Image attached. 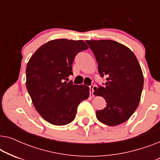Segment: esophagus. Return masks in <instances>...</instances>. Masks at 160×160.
Masks as SVG:
<instances>
[{
  "label": "esophagus",
  "instance_id": "1",
  "mask_svg": "<svg viewBox=\"0 0 160 160\" xmlns=\"http://www.w3.org/2000/svg\"><path fill=\"white\" fill-rule=\"evenodd\" d=\"M94 88H95V85L92 84L91 86H89V92H90V95H92V96H94V95H93Z\"/></svg>",
  "mask_w": 160,
  "mask_h": 160
}]
</instances>
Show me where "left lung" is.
Here are the masks:
<instances>
[{"instance_id":"left-lung-1","label":"left lung","mask_w":160,"mask_h":160,"mask_svg":"<svg viewBox=\"0 0 160 160\" xmlns=\"http://www.w3.org/2000/svg\"><path fill=\"white\" fill-rule=\"evenodd\" d=\"M95 54L104 87H95L94 95L106 100V107L96 111L100 122L108 126L124 123L135 112L141 100L143 75L136 57L122 43L111 40L87 41Z\"/></svg>"}]
</instances>
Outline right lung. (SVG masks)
<instances>
[{
	"label": "right lung",
	"instance_id": "1",
	"mask_svg": "<svg viewBox=\"0 0 160 160\" xmlns=\"http://www.w3.org/2000/svg\"><path fill=\"white\" fill-rule=\"evenodd\" d=\"M89 48L82 40L55 39L41 46L26 68V87L33 106L43 119L65 125L76 117L78 106L89 96L86 85L67 82L78 52Z\"/></svg>",
	"mask_w": 160,
	"mask_h": 160
}]
</instances>
